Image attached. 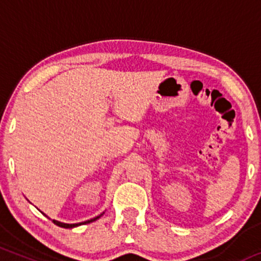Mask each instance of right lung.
<instances>
[{"label":"right lung","mask_w":261,"mask_h":261,"mask_svg":"<svg viewBox=\"0 0 261 261\" xmlns=\"http://www.w3.org/2000/svg\"><path fill=\"white\" fill-rule=\"evenodd\" d=\"M100 216H101V215H100ZM100 216H97V217L92 218V220H89V221H86V222H81V223H73V224H68V223H62V222H59V221H55V220H53V222H54V223H55V224H56V226H59V227H62V228H73V227L81 226V224L91 223V222H93V221L98 220V218H99Z\"/></svg>","instance_id":"obj_1"}]
</instances>
